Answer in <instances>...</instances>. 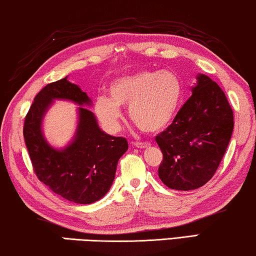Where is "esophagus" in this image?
<instances>
[{
    "mask_svg": "<svg viewBox=\"0 0 256 256\" xmlns=\"http://www.w3.org/2000/svg\"><path fill=\"white\" fill-rule=\"evenodd\" d=\"M134 147L139 149H144L150 147V144L148 142H134Z\"/></svg>",
    "mask_w": 256,
    "mask_h": 256,
    "instance_id": "obj_1",
    "label": "esophagus"
}]
</instances>
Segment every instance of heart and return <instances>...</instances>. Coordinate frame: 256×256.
Masks as SVG:
<instances>
[{
    "label": "heart",
    "mask_w": 256,
    "mask_h": 256,
    "mask_svg": "<svg viewBox=\"0 0 256 256\" xmlns=\"http://www.w3.org/2000/svg\"><path fill=\"white\" fill-rule=\"evenodd\" d=\"M110 96L96 101V114L109 131H117L120 107L130 108V118L147 133H158L176 118L184 96L180 77L172 72L140 70L116 78L109 88Z\"/></svg>",
    "instance_id": "1"
}]
</instances>
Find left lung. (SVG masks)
<instances>
[{"mask_svg": "<svg viewBox=\"0 0 256 256\" xmlns=\"http://www.w3.org/2000/svg\"><path fill=\"white\" fill-rule=\"evenodd\" d=\"M192 94L170 126L156 136L163 152L158 176L168 188L194 190L208 182L220 165L234 130L224 92L198 74Z\"/></svg>", "mask_w": 256, "mask_h": 256, "instance_id": "1", "label": "left lung"}]
</instances>
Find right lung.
Returning <instances> with one entry per match:
<instances>
[{
    "label": "right lung",
    "mask_w": 256,
    "mask_h": 256,
    "mask_svg": "<svg viewBox=\"0 0 256 256\" xmlns=\"http://www.w3.org/2000/svg\"><path fill=\"white\" fill-rule=\"evenodd\" d=\"M66 76L48 84L35 96L24 125V138L36 176L52 192L76 204H92L106 194L117 163L128 148L125 138L107 134L91 110L92 100ZM54 100H72L78 108V128L71 142L52 148L42 134V120Z\"/></svg>",
    "instance_id": "add662e5"
}]
</instances>
